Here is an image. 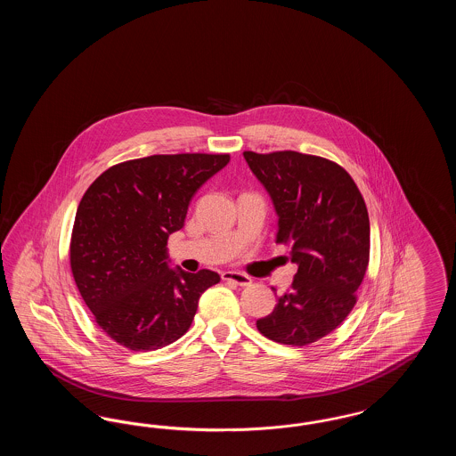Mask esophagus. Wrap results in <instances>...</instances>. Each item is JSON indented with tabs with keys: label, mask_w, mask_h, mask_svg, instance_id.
I'll use <instances>...</instances> for the list:
<instances>
[{
	"label": "esophagus",
	"mask_w": 456,
	"mask_h": 456,
	"mask_svg": "<svg viewBox=\"0 0 456 456\" xmlns=\"http://www.w3.org/2000/svg\"><path fill=\"white\" fill-rule=\"evenodd\" d=\"M222 281L225 282H232L239 285V287H246V285H251V277L240 273V272H222Z\"/></svg>",
	"instance_id": "obj_1"
}]
</instances>
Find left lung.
Instances as JSON below:
<instances>
[{
    "instance_id": "8db88e82",
    "label": "left lung",
    "mask_w": 456,
    "mask_h": 456,
    "mask_svg": "<svg viewBox=\"0 0 456 456\" xmlns=\"http://www.w3.org/2000/svg\"><path fill=\"white\" fill-rule=\"evenodd\" d=\"M242 155L273 201L277 242L290 246L297 263L290 289L256 328L283 346H309L357 303L369 263L364 198L350 174L323 157L294 151Z\"/></svg>"
}]
</instances>
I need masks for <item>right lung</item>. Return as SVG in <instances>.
I'll list each match as a JSON object with an SVG mask.
<instances>
[{
	"mask_svg": "<svg viewBox=\"0 0 456 456\" xmlns=\"http://www.w3.org/2000/svg\"><path fill=\"white\" fill-rule=\"evenodd\" d=\"M227 153L151 155L101 174L82 198L69 265L97 325L123 347L157 350L181 338L200 296L220 277L169 266L167 239Z\"/></svg>",
	"mask_w": 456,
	"mask_h": 456,
	"instance_id": "add662e5",
	"label": "right lung"
}]
</instances>
